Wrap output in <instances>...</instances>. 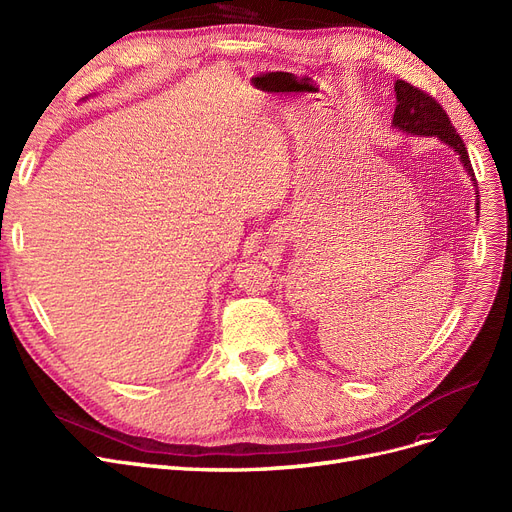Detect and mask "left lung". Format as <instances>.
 I'll use <instances>...</instances> for the list:
<instances>
[{
	"instance_id": "obj_1",
	"label": "left lung",
	"mask_w": 512,
	"mask_h": 512,
	"mask_svg": "<svg viewBox=\"0 0 512 512\" xmlns=\"http://www.w3.org/2000/svg\"><path fill=\"white\" fill-rule=\"evenodd\" d=\"M396 91V110L392 118V126L407 132V134H419V137H438L442 143L452 147L461 157V164L465 166L467 174L473 180L475 186V195L477 193V182H475V172L471 168V159L467 153V147L463 139L459 137V132L452 126L448 114L444 112V107L425 91L413 87L407 80H396L394 83ZM479 207V201L475 203V211Z\"/></svg>"
}]
</instances>
